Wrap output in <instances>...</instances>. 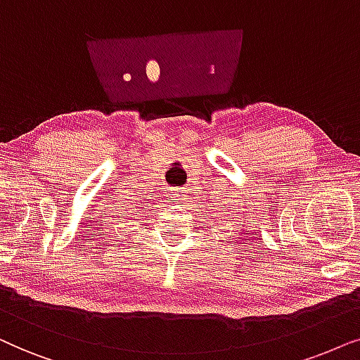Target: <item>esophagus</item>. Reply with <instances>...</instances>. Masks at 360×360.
Returning a JSON list of instances; mask_svg holds the SVG:
<instances>
[{"instance_id": "1", "label": "esophagus", "mask_w": 360, "mask_h": 360, "mask_svg": "<svg viewBox=\"0 0 360 360\" xmlns=\"http://www.w3.org/2000/svg\"><path fill=\"white\" fill-rule=\"evenodd\" d=\"M171 194L174 195L176 199H184V189L183 188H172Z\"/></svg>"}]
</instances>
